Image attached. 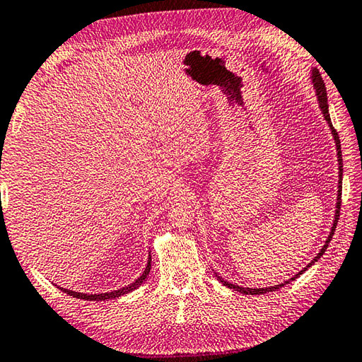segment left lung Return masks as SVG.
Here are the masks:
<instances>
[{"label": "left lung", "mask_w": 362, "mask_h": 362, "mask_svg": "<svg viewBox=\"0 0 362 362\" xmlns=\"http://www.w3.org/2000/svg\"><path fill=\"white\" fill-rule=\"evenodd\" d=\"M312 83H313V88H315V93H317V98H318V104H320V108H322V113L323 117L326 119V122L329 124V129L332 132V137H334V141H336V149H337V160H339V190H337V203H336V216H334V222H332V227H331V231H329V236L328 240L325 241V245L322 247V250L318 252L317 257L313 258V260L305 266V268H303L301 271L298 272V274L293 276L291 279H288V281H285L284 284H279V285H274V287H266V288H244V287H240V285H235L231 282H227L223 281L222 277H219L216 274V277L219 279V281L225 285V287L228 288H233L235 291H240V293H244V295H263V293H268V291H274V290H279L282 288L284 285L290 284L291 281H295L296 277H299L303 274V272L305 269H309L312 264H315V262L320 260V257H322L325 252H326V247H328L329 241L332 240V235H334V230H336L337 227V222H339V214H340V203H342V172H344V165H342V151H340V140H339V134L336 129L332 127V122H331V117H329V110H328V96H326V88H325V81L322 78V75H320V71L317 69V67H313L312 69Z\"/></svg>", "instance_id": "obj_1"}]
</instances>
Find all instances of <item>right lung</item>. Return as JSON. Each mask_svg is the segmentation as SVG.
<instances>
[{"instance_id": "add662e5", "label": "right lung", "mask_w": 362, "mask_h": 362, "mask_svg": "<svg viewBox=\"0 0 362 362\" xmlns=\"http://www.w3.org/2000/svg\"><path fill=\"white\" fill-rule=\"evenodd\" d=\"M149 269H151V255L148 258V263H146V268L143 271V274L137 279V281H134L132 284L126 285V287H122L119 290H113V291H107V293H98V295H90V293H78V291H72V290H67V288H61L64 293H67L69 296L74 298H78V299H85V301H105V299H113V298H118L121 295H126V293L132 291L135 288H139L140 285L143 284V281L148 277L149 274Z\"/></svg>"}]
</instances>
